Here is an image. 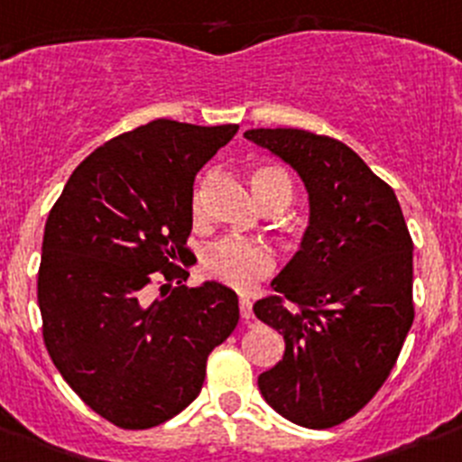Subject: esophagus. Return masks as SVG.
I'll return each instance as SVG.
<instances>
[{
	"instance_id": "34e87169",
	"label": "esophagus",
	"mask_w": 462,
	"mask_h": 462,
	"mask_svg": "<svg viewBox=\"0 0 462 462\" xmlns=\"http://www.w3.org/2000/svg\"><path fill=\"white\" fill-rule=\"evenodd\" d=\"M240 318L245 319V322H249V319L254 318V313H252V301L249 300H240Z\"/></svg>"
}]
</instances>
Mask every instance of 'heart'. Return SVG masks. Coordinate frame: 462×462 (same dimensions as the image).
Listing matches in <instances>:
<instances>
[{"instance_id": "obj_1", "label": "heart", "mask_w": 462, "mask_h": 462, "mask_svg": "<svg viewBox=\"0 0 462 462\" xmlns=\"http://www.w3.org/2000/svg\"><path fill=\"white\" fill-rule=\"evenodd\" d=\"M252 186L263 206L272 201H285L292 197V181L276 165H258L252 174ZM190 217L201 224L206 217L204 186L192 192ZM276 256L270 247L238 238H222L201 254V272L208 279L219 281L234 290H252L274 272Z\"/></svg>"}]
</instances>
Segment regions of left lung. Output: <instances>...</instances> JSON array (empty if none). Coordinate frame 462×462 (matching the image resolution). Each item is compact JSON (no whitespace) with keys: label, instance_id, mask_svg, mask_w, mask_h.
Here are the masks:
<instances>
[{"label":"left lung","instance_id":"1","mask_svg":"<svg viewBox=\"0 0 462 462\" xmlns=\"http://www.w3.org/2000/svg\"><path fill=\"white\" fill-rule=\"evenodd\" d=\"M245 138L292 165L310 199L300 252L254 304L285 340L258 388L285 420L331 429L379 393L411 331L412 238L393 188L340 140L304 129Z\"/></svg>","mask_w":462,"mask_h":462}]
</instances>
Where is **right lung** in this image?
I'll use <instances>...</instances> for the list:
<instances>
[{
  "mask_svg": "<svg viewBox=\"0 0 462 462\" xmlns=\"http://www.w3.org/2000/svg\"><path fill=\"white\" fill-rule=\"evenodd\" d=\"M238 129L153 120L126 131L74 170L50 210L42 340L69 388L120 429L179 415L204 385L210 351L238 327L234 290L188 288L177 265L192 254L197 172Z\"/></svg>",
  "mask_w": 462,
  "mask_h": 462,
  "instance_id": "right-lung-1",
  "label": "right lung"
}]
</instances>
